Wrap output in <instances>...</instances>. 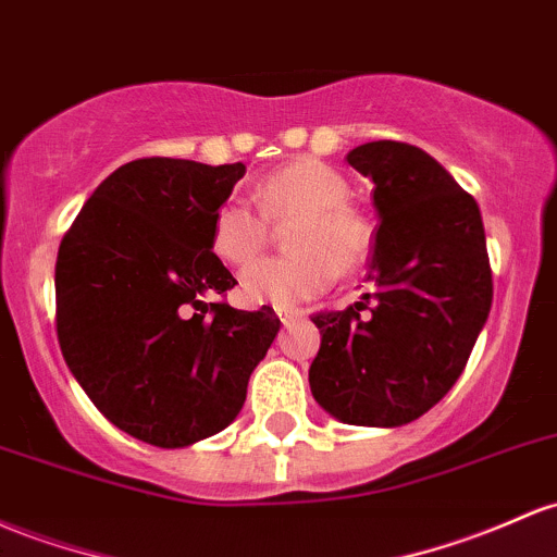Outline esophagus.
<instances>
[{
    "instance_id": "34e87169",
    "label": "esophagus",
    "mask_w": 557,
    "mask_h": 557,
    "mask_svg": "<svg viewBox=\"0 0 557 557\" xmlns=\"http://www.w3.org/2000/svg\"><path fill=\"white\" fill-rule=\"evenodd\" d=\"M274 311H277V317L283 325H290L293 320H298V317H301V311L298 309H274Z\"/></svg>"
}]
</instances>
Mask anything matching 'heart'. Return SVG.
Here are the masks:
<instances>
[{"mask_svg":"<svg viewBox=\"0 0 557 557\" xmlns=\"http://www.w3.org/2000/svg\"><path fill=\"white\" fill-rule=\"evenodd\" d=\"M261 214L246 195H230L211 224V250L224 264L243 267L267 246L269 224L301 219L293 230L288 259H264L243 269L240 293L248 304L293 307L325 293L334 267L348 272L368 256V219L348 209V185L338 171L320 161H296L274 171L259 187Z\"/></svg>","mask_w":557,"mask_h":557,"instance_id":"b5f03b06","label":"heart"}]
</instances>
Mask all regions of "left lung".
Returning <instances> with one entry per match:
<instances>
[{"mask_svg":"<svg viewBox=\"0 0 557 557\" xmlns=\"http://www.w3.org/2000/svg\"><path fill=\"white\" fill-rule=\"evenodd\" d=\"M346 161L375 185V293L311 317L322 344L309 386L341 423L399 428L447 396L486 325L484 222L455 176L414 145L377 139Z\"/></svg>","mask_w":557,"mask_h":557,"instance_id":"1","label":"left lung"}]
</instances>
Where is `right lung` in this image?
Masks as SVG:
<instances>
[{"instance_id": "obj_1", "label": "right lung", "mask_w": 557, "mask_h": 557, "mask_svg": "<svg viewBox=\"0 0 557 557\" xmlns=\"http://www.w3.org/2000/svg\"><path fill=\"white\" fill-rule=\"evenodd\" d=\"M243 163L139 158L91 193L54 264L58 341L78 386L121 431L180 449L224 431L280 320L206 304L237 280L211 250Z\"/></svg>"}]
</instances>
